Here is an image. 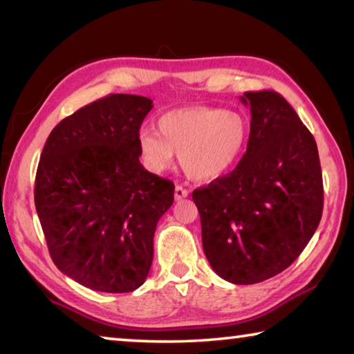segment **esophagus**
<instances>
[{
	"label": "esophagus",
	"mask_w": 354,
	"mask_h": 354,
	"mask_svg": "<svg viewBox=\"0 0 354 354\" xmlns=\"http://www.w3.org/2000/svg\"><path fill=\"white\" fill-rule=\"evenodd\" d=\"M187 196H189V190L184 189L183 185H176V187H175V200L179 201L183 198H187Z\"/></svg>",
	"instance_id": "34e87169"
}]
</instances>
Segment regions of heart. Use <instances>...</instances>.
I'll list each match as a JSON object with an SVG mask.
<instances>
[{"label": "heart", "mask_w": 354, "mask_h": 354, "mask_svg": "<svg viewBox=\"0 0 354 354\" xmlns=\"http://www.w3.org/2000/svg\"><path fill=\"white\" fill-rule=\"evenodd\" d=\"M158 134L142 133L139 148L147 165L165 170L175 154L194 181H214L241 162L250 140V120L242 112L194 106L165 112Z\"/></svg>", "instance_id": "1"}]
</instances>
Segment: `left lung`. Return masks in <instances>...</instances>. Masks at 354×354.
<instances>
[{
  "mask_svg": "<svg viewBox=\"0 0 354 354\" xmlns=\"http://www.w3.org/2000/svg\"><path fill=\"white\" fill-rule=\"evenodd\" d=\"M250 140L226 176L192 194L203 250L232 284H256L286 270L320 223L319 149L293 107L273 91L245 92Z\"/></svg>",
  "mask_w": 354,
  "mask_h": 354,
  "instance_id": "1",
  "label": "left lung"
}]
</instances>
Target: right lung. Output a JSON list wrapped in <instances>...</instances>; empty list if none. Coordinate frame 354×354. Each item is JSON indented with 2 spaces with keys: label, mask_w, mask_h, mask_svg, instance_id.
Masks as SVG:
<instances>
[{
  "label": "right lung",
  "mask_w": 354,
  "mask_h": 354,
  "mask_svg": "<svg viewBox=\"0 0 354 354\" xmlns=\"http://www.w3.org/2000/svg\"><path fill=\"white\" fill-rule=\"evenodd\" d=\"M151 109L139 95H107L64 118L40 154L34 201L51 259L92 290L145 283L156 225L173 205V183L139 160Z\"/></svg>",
  "instance_id": "add662e5"
}]
</instances>
